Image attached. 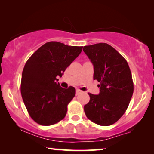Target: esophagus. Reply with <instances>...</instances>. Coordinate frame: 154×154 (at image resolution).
<instances>
[{
    "label": "esophagus",
    "instance_id": "1",
    "mask_svg": "<svg viewBox=\"0 0 154 154\" xmlns=\"http://www.w3.org/2000/svg\"><path fill=\"white\" fill-rule=\"evenodd\" d=\"M81 92H83V91H81V90L79 89H76V95L79 94L80 93H81Z\"/></svg>",
    "mask_w": 154,
    "mask_h": 154
}]
</instances>
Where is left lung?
Returning a JSON list of instances; mask_svg holds the SVG:
<instances>
[{"label": "left lung", "instance_id": "1", "mask_svg": "<svg viewBox=\"0 0 154 154\" xmlns=\"http://www.w3.org/2000/svg\"><path fill=\"white\" fill-rule=\"evenodd\" d=\"M94 66V80L100 82L99 94L88 93L84 106L88 119L102 126L115 123L125 112L133 94L131 71L125 58L107 43L84 46Z\"/></svg>", "mask_w": 154, "mask_h": 154}]
</instances>
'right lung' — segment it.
I'll return each instance as SVG.
<instances>
[{
    "label": "right lung",
    "mask_w": 154,
    "mask_h": 154,
    "mask_svg": "<svg viewBox=\"0 0 154 154\" xmlns=\"http://www.w3.org/2000/svg\"><path fill=\"white\" fill-rule=\"evenodd\" d=\"M82 49V46L48 42L27 60L22 71L21 94L29 115L37 123L51 125L65 117L75 89L62 88L57 76H62Z\"/></svg>",
    "instance_id": "obj_1"
}]
</instances>
